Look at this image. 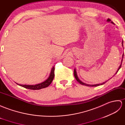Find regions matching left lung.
<instances>
[{
  "label": "left lung",
  "mask_w": 125,
  "mask_h": 125,
  "mask_svg": "<svg viewBox=\"0 0 125 125\" xmlns=\"http://www.w3.org/2000/svg\"><path fill=\"white\" fill-rule=\"evenodd\" d=\"M107 22H110V21H111V20L110 19H107ZM111 23H113V24H114V23L112 21H111ZM122 45L123 46V41L122 42ZM123 57H124V54L123 55ZM122 62H123V59L121 60V64H120V66H119V68H118V70H117V71L116 72V73H115V75L117 73V72H118V71L120 70V68H121V64H122ZM74 76H75V79H76V81L78 82L79 83H80L81 84H82V85H86V86H90V87H97V86H98V85H102V84H104V83H106L107 81H106V82H103V83H100V84H94V85H90V84H85V83H83V82H82L81 81H80V79H79V77H78V76H77V73H76V70L75 69H74ZM114 76V75H113Z\"/></svg>",
  "instance_id": "1"
}]
</instances>
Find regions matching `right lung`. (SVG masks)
I'll list each match as a JSON object with an SVG mask.
<instances>
[{
	"instance_id": "1",
	"label": "right lung",
	"mask_w": 125,
	"mask_h": 125,
	"mask_svg": "<svg viewBox=\"0 0 125 125\" xmlns=\"http://www.w3.org/2000/svg\"><path fill=\"white\" fill-rule=\"evenodd\" d=\"M54 77V66H53V67L52 68L50 74L48 79L45 80V81H44L43 82H42L41 83L35 84V85H24V84H19L18 83H16V84L25 88L29 89L39 90V89H41L48 87V86L51 83L52 81H53Z\"/></svg>"
}]
</instances>
